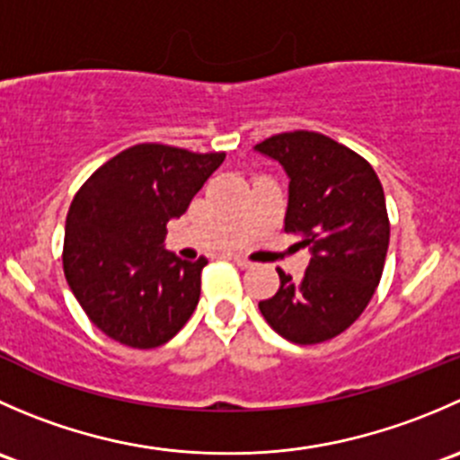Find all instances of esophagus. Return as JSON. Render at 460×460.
Instances as JSON below:
<instances>
[{
  "label": "esophagus",
  "mask_w": 460,
  "mask_h": 460,
  "mask_svg": "<svg viewBox=\"0 0 460 460\" xmlns=\"http://www.w3.org/2000/svg\"><path fill=\"white\" fill-rule=\"evenodd\" d=\"M234 262H235V264H238V267H240V269H249V267H252V262H249V260H247V258H240V256H234Z\"/></svg>",
  "instance_id": "1"
}]
</instances>
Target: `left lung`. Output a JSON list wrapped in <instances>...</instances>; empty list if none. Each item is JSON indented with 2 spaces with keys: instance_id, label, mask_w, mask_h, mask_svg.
Listing matches in <instances>:
<instances>
[{
  "instance_id": "obj_1",
  "label": "left lung",
  "mask_w": 460,
  "mask_h": 460,
  "mask_svg": "<svg viewBox=\"0 0 460 460\" xmlns=\"http://www.w3.org/2000/svg\"><path fill=\"white\" fill-rule=\"evenodd\" d=\"M289 178L285 231L312 258L300 280L278 269L280 289L258 307L276 333L316 345L345 332L372 300L389 247L380 180L367 160L314 131L280 133L253 146Z\"/></svg>"
}]
</instances>
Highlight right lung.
I'll return each instance as SVG.
<instances>
[{
	"label": "right lung",
	"mask_w": 460,
	"mask_h": 460,
	"mask_svg": "<svg viewBox=\"0 0 460 460\" xmlns=\"http://www.w3.org/2000/svg\"><path fill=\"white\" fill-rule=\"evenodd\" d=\"M225 153L136 144L102 164L66 216L64 276L91 323L136 349L169 342L200 300L207 258L164 249L180 217Z\"/></svg>",
	"instance_id": "add662e5"
}]
</instances>
